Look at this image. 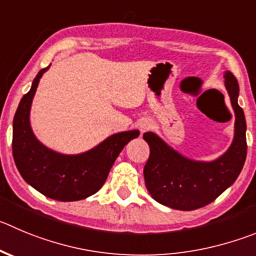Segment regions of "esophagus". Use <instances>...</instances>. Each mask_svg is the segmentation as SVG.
<instances>
[{"mask_svg":"<svg viewBox=\"0 0 256 256\" xmlns=\"http://www.w3.org/2000/svg\"><path fill=\"white\" fill-rule=\"evenodd\" d=\"M150 128H152V121H150L149 118H142V120L139 121V130L142 131V134L146 132L148 130H150Z\"/></svg>","mask_w":256,"mask_h":256,"instance_id":"obj_1","label":"esophagus"}]
</instances>
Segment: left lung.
Returning a JSON list of instances; mask_svg holds the SVG:
<instances>
[{"label":"left lung","instance_id":"left-lung-1","mask_svg":"<svg viewBox=\"0 0 256 256\" xmlns=\"http://www.w3.org/2000/svg\"><path fill=\"white\" fill-rule=\"evenodd\" d=\"M225 87L235 114L234 139L228 149L214 160H194L166 144L155 132L142 135L150 156L144 166L145 186L156 202L180 211H192L211 204L234 184L246 159V121L238 106V84L225 70Z\"/></svg>","mask_w":256,"mask_h":256}]
</instances>
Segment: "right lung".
<instances>
[{"mask_svg": "<svg viewBox=\"0 0 256 256\" xmlns=\"http://www.w3.org/2000/svg\"><path fill=\"white\" fill-rule=\"evenodd\" d=\"M49 68L36 74L16 110L12 124L14 160L25 182L48 198L62 202L84 200L104 184L116 158L140 131L114 134L80 154H62L45 146L31 128L30 111L40 80Z\"/></svg>", "mask_w": 256, "mask_h": 256, "instance_id": "obj_1", "label": "right lung"}]
</instances>
